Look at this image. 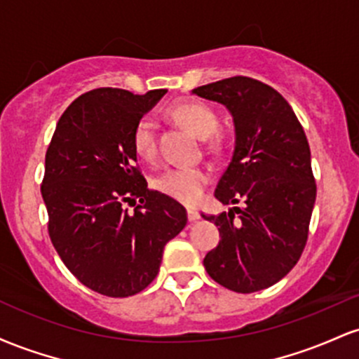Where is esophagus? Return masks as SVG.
Segmentation results:
<instances>
[{
    "instance_id": "34e87169",
    "label": "esophagus",
    "mask_w": 359,
    "mask_h": 359,
    "mask_svg": "<svg viewBox=\"0 0 359 359\" xmlns=\"http://www.w3.org/2000/svg\"><path fill=\"white\" fill-rule=\"evenodd\" d=\"M199 217H201V214L199 212H197L196 211V209H187V219L189 221H197V219H199Z\"/></svg>"
}]
</instances>
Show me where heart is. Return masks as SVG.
Returning a JSON list of instances; mask_svg holds the SVG:
<instances>
[{
  "instance_id": "heart-1",
  "label": "heart",
  "mask_w": 359,
  "mask_h": 359,
  "mask_svg": "<svg viewBox=\"0 0 359 359\" xmlns=\"http://www.w3.org/2000/svg\"><path fill=\"white\" fill-rule=\"evenodd\" d=\"M165 114L172 121L184 126L196 137L205 138V147L212 154H222L228 148V138H226L224 131L217 128L219 125L217 113L208 102L184 100L168 106ZM131 145L140 158L147 160V162L155 160L158 147H156L155 126L150 119H138L133 128V133H131ZM209 180H211V174L204 167H175L163 172L156 179L155 185L160 192L172 199L192 205L199 203Z\"/></svg>"
}]
</instances>
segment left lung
I'll use <instances>...</instances> for the list:
<instances>
[{
	"label": "left lung",
	"mask_w": 359,
	"mask_h": 359,
	"mask_svg": "<svg viewBox=\"0 0 359 359\" xmlns=\"http://www.w3.org/2000/svg\"><path fill=\"white\" fill-rule=\"evenodd\" d=\"M192 93L231 111L236 147L214 196L243 203L203 214L221 236L204 266L238 294L263 290L285 277L306 248L317 192L307 137L285 97L265 82L234 76Z\"/></svg>",
	"instance_id": "left-lung-1"
}]
</instances>
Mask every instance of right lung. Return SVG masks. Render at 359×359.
<instances>
[{"instance_id":"add662e5","label":"right lung","mask_w":359,"mask_h":359,"mask_svg":"<svg viewBox=\"0 0 359 359\" xmlns=\"http://www.w3.org/2000/svg\"><path fill=\"white\" fill-rule=\"evenodd\" d=\"M165 93L100 88L81 94L45 154L40 189L53 248L82 285L108 297L150 285L165 245L187 224L184 205L148 189L131 145L137 121ZM126 203L137 205L133 213Z\"/></svg>"}]
</instances>
